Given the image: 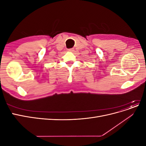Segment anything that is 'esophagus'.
<instances>
[{"instance_id": "obj_1", "label": "esophagus", "mask_w": 146, "mask_h": 146, "mask_svg": "<svg viewBox=\"0 0 146 146\" xmlns=\"http://www.w3.org/2000/svg\"><path fill=\"white\" fill-rule=\"evenodd\" d=\"M68 51H69V52H73V51H74V48H69V49H68Z\"/></svg>"}]
</instances>
